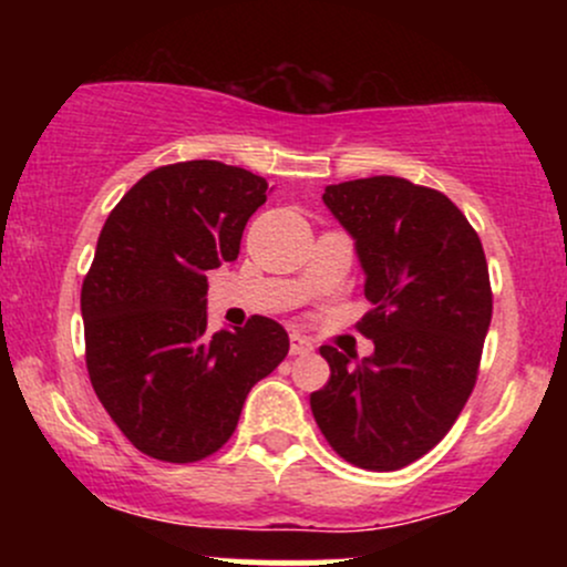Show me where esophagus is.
I'll return each mask as SVG.
<instances>
[{
	"instance_id": "obj_1",
	"label": "esophagus",
	"mask_w": 567,
	"mask_h": 567,
	"mask_svg": "<svg viewBox=\"0 0 567 567\" xmlns=\"http://www.w3.org/2000/svg\"><path fill=\"white\" fill-rule=\"evenodd\" d=\"M311 351H315V343H311L309 338H303L298 333L290 336V354L292 357H306V354H311Z\"/></svg>"
}]
</instances>
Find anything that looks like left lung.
Returning a JSON list of instances; mask_svg holds the SVG:
<instances>
[{
    "mask_svg": "<svg viewBox=\"0 0 567 567\" xmlns=\"http://www.w3.org/2000/svg\"><path fill=\"white\" fill-rule=\"evenodd\" d=\"M328 210L354 237L373 309L357 324L365 360L322 347L330 381L311 413L349 464L394 472L432 451L470 400L493 292L477 231L437 188L394 175L328 186Z\"/></svg>",
    "mask_w": 567,
    "mask_h": 567,
    "instance_id": "8db88e82",
    "label": "left lung"
}]
</instances>
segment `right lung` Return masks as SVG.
<instances>
[{
  "instance_id": "1",
  "label": "right lung",
  "mask_w": 567,
  "mask_h": 567,
  "mask_svg": "<svg viewBox=\"0 0 567 567\" xmlns=\"http://www.w3.org/2000/svg\"><path fill=\"white\" fill-rule=\"evenodd\" d=\"M266 188L224 162H175L143 175L103 224L82 282L84 360L101 405L152 458L220 451L247 392L288 357L269 317L207 333V271L239 256Z\"/></svg>"
}]
</instances>
